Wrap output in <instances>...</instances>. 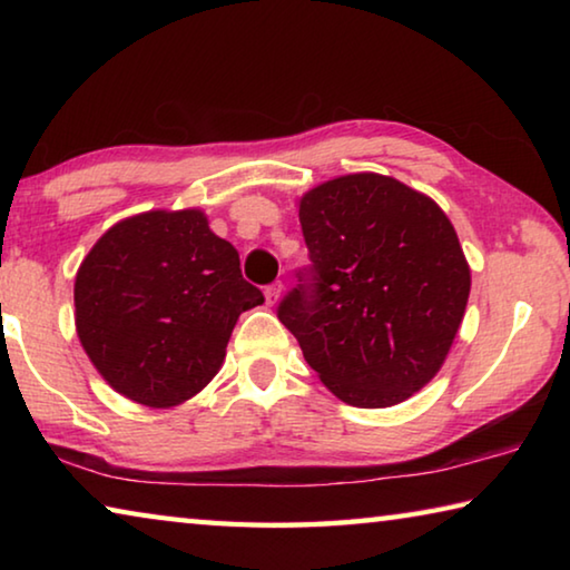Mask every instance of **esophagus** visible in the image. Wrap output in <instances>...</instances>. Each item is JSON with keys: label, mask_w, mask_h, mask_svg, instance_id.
Here are the masks:
<instances>
[{"label": "esophagus", "mask_w": 570, "mask_h": 570, "mask_svg": "<svg viewBox=\"0 0 570 570\" xmlns=\"http://www.w3.org/2000/svg\"><path fill=\"white\" fill-rule=\"evenodd\" d=\"M282 292H284V284H282V282L268 284V286H266V292H264L266 302H268V304H276V302H278V296H282Z\"/></svg>", "instance_id": "obj_1"}]
</instances>
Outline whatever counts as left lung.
Instances as JSON below:
<instances>
[{"label": "left lung", "mask_w": 570, "mask_h": 570, "mask_svg": "<svg viewBox=\"0 0 570 570\" xmlns=\"http://www.w3.org/2000/svg\"><path fill=\"white\" fill-rule=\"evenodd\" d=\"M308 266L276 314L304 360L354 407H392L445 362L470 296V266L435 200L354 173L298 204Z\"/></svg>", "instance_id": "obj_1"}]
</instances>
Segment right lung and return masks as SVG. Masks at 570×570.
Listing matches in <instances>:
<instances>
[{
	"label": "right lung",
	"mask_w": 570,
	"mask_h": 570,
	"mask_svg": "<svg viewBox=\"0 0 570 570\" xmlns=\"http://www.w3.org/2000/svg\"><path fill=\"white\" fill-rule=\"evenodd\" d=\"M264 304L200 210L115 224L75 278L77 336L115 392L173 407L216 377L238 316Z\"/></svg>",
	"instance_id": "right-lung-1"
}]
</instances>
